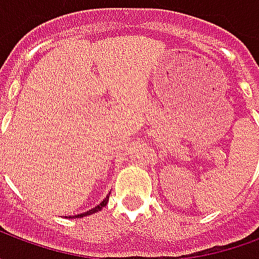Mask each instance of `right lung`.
I'll list each match as a JSON object with an SVG mask.
<instances>
[{
  "label": "right lung",
  "instance_id": "1",
  "mask_svg": "<svg viewBox=\"0 0 259 259\" xmlns=\"http://www.w3.org/2000/svg\"><path fill=\"white\" fill-rule=\"evenodd\" d=\"M108 200H109V194H108L107 197H105V198H104V200H102L101 202H100V204L96 206V208H93V209L84 212V213H79V215H74V217H68V218H69V219H72V218H83V217H87V215H91V213H96V212L101 211L102 208L107 205Z\"/></svg>",
  "mask_w": 259,
  "mask_h": 259
}]
</instances>
